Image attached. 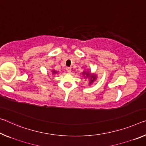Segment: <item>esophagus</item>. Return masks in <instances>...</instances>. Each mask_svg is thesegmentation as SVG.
Masks as SVG:
<instances>
[{"label":"esophagus","mask_w":146,"mask_h":146,"mask_svg":"<svg viewBox=\"0 0 146 146\" xmlns=\"http://www.w3.org/2000/svg\"><path fill=\"white\" fill-rule=\"evenodd\" d=\"M66 71H67V72H68V73H71V69L70 68H66Z\"/></svg>","instance_id":"esophagus-1"}]
</instances>
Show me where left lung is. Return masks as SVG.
<instances>
[{"label": "left lung", "mask_w": 146, "mask_h": 146, "mask_svg": "<svg viewBox=\"0 0 146 146\" xmlns=\"http://www.w3.org/2000/svg\"><path fill=\"white\" fill-rule=\"evenodd\" d=\"M83 75H86V77H90V84H92L94 82V81L96 80V76L95 75H91L89 72H86V71H84L82 73Z\"/></svg>", "instance_id": "8db88e82"}]
</instances>
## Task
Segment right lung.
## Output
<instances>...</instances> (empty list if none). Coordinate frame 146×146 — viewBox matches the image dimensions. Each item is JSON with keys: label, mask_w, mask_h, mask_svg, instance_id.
<instances>
[{"label": "right lung", "mask_w": 146, "mask_h": 146, "mask_svg": "<svg viewBox=\"0 0 146 146\" xmlns=\"http://www.w3.org/2000/svg\"><path fill=\"white\" fill-rule=\"evenodd\" d=\"M57 72L56 71H54V70H52V74H55V73H56Z\"/></svg>", "instance_id": "obj_1"}]
</instances>
